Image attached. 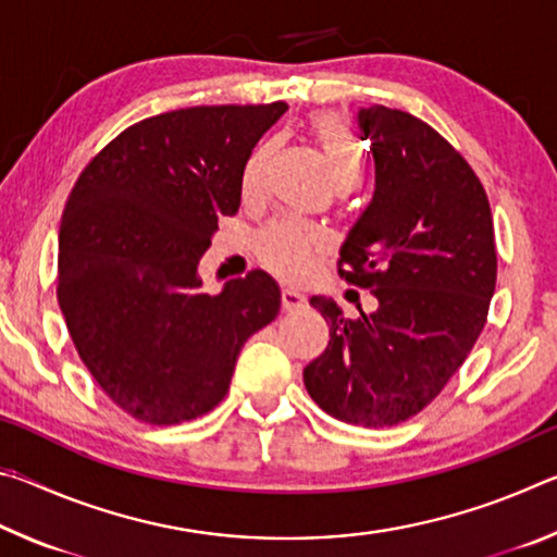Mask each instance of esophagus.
<instances>
[{
    "mask_svg": "<svg viewBox=\"0 0 557 557\" xmlns=\"http://www.w3.org/2000/svg\"><path fill=\"white\" fill-rule=\"evenodd\" d=\"M305 305H307V297L301 295L297 287H292V285L282 287V307H285V309H299V307H305Z\"/></svg>",
    "mask_w": 557,
    "mask_h": 557,
    "instance_id": "34e87169",
    "label": "esophagus"
}]
</instances>
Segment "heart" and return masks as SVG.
<instances>
[{
    "instance_id": "1",
    "label": "heart",
    "mask_w": 557,
    "mask_h": 557,
    "mask_svg": "<svg viewBox=\"0 0 557 557\" xmlns=\"http://www.w3.org/2000/svg\"><path fill=\"white\" fill-rule=\"evenodd\" d=\"M312 127L317 143L326 157V164L332 169L334 182L338 184L344 178L358 182L363 172V149L358 145L351 127H348V122L334 115V112H324V115L314 117ZM265 152V147H258L245 162L240 174L243 194H252L258 188ZM258 248L268 265L285 272V275H305L314 268L317 256L324 248V235L312 225H305L295 219H275L260 233Z\"/></svg>"
}]
</instances>
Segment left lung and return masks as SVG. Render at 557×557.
I'll return each mask as SVG.
<instances>
[{"label": "left lung", "instance_id": "8db88e82", "mask_svg": "<svg viewBox=\"0 0 557 557\" xmlns=\"http://www.w3.org/2000/svg\"><path fill=\"white\" fill-rule=\"evenodd\" d=\"M358 129L375 186L338 272L379 307L346 319L334 299H309L332 338L305 385L336 420L391 428L437 398L482 334L496 287L494 221L482 182L425 122L371 106L358 110Z\"/></svg>", "mask_w": 557, "mask_h": 557}]
</instances>
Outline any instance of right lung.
I'll return each instance as SVG.
<instances>
[{"label": "right lung", "mask_w": 557, "mask_h": 557, "mask_svg": "<svg viewBox=\"0 0 557 557\" xmlns=\"http://www.w3.org/2000/svg\"><path fill=\"white\" fill-rule=\"evenodd\" d=\"M287 102L147 117L83 169L59 231V297L81 361L149 425L201 418L228 393L243 344L277 317L268 272L201 292L219 215L240 206L248 157Z\"/></svg>", "instance_id": "right-lung-1"}]
</instances>
